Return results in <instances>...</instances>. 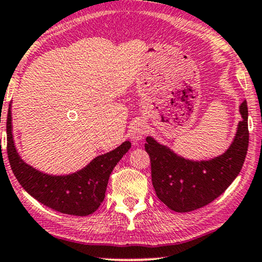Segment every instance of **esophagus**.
<instances>
[{
	"instance_id": "esophagus-1",
	"label": "esophagus",
	"mask_w": 262,
	"mask_h": 262,
	"mask_svg": "<svg viewBox=\"0 0 262 262\" xmlns=\"http://www.w3.org/2000/svg\"><path fill=\"white\" fill-rule=\"evenodd\" d=\"M147 133V124L144 120H138L132 124L130 130H129V137L134 142L140 141L142 137Z\"/></svg>"
}]
</instances>
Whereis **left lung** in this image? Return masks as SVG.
Masks as SVG:
<instances>
[{"instance_id":"1","label":"left lung","mask_w":262,"mask_h":262,"mask_svg":"<svg viewBox=\"0 0 262 262\" xmlns=\"http://www.w3.org/2000/svg\"><path fill=\"white\" fill-rule=\"evenodd\" d=\"M238 122L232 144L223 155L210 160H190L176 155L152 137L145 149L151 159L152 184L158 199L175 212H190L210 204L238 176L248 151V106L239 105Z\"/></svg>"}]
</instances>
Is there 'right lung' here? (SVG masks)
Wrapping results in <instances>:
<instances>
[{
  "mask_svg": "<svg viewBox=\"0 0 262 262\" xmlns=\"http://www.w3.org/2000/svg\"><path fill=\"white\" fill-rule=\"evenodd\" d=\"M124 141L113 151L96 157L92 162L69 175H48L24 162L16 151L12 130L10 105L7 117V153L10 167L21 187L45 206L71 215H89L100 206L110 173L130 148Z\"/></svg>",
  "mask_w": 262,
  "mask_h": 262,
  "instance_id": "1",
  "label": "right lung"
}]
</instances>
